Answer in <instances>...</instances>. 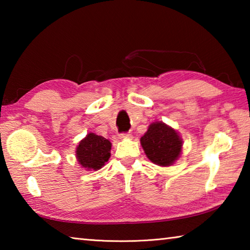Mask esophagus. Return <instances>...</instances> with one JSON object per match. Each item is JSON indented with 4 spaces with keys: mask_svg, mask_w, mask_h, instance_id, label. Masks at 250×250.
<instances>
[{
    "mask_svg": "<svg viewBox=\"0 0 250 250\" xmlns=\"http://www.w3.org/2000/svg\"><path fill=\"white\" fill-rule=\"evenodd\" d=\"M130 137H131L130 133H120L119 134L120 139H125V138H130Z\"/></svg>",
    "mask_w": 250,
    "mask_h": 250,
    "instance_id": "obj_1",
    "label": "esophagus"
}]
</instances>
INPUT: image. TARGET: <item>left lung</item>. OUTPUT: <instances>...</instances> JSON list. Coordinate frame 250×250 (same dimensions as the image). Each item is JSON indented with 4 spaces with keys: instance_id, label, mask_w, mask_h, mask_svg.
<instances>
[{
    "instance_id": "8db88e82",
    "label": "left lung",
    "mask_w": 250,
    "mask_h": 250,
    "mask_svg": "<svg viewBox=\"0 0 250 250\" xmlns=\"http://www.w3.org/2000/svg\"><path fill=\"white\" fill-rule=\"evenodd\" d=\"M140 142L147 159L160 167L172 166L179 159L183 145L179 133L161 121L149 125Z\"/></svg>"
}]
</instances>
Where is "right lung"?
Instances as JSON below:
<instances>
[{
  "label": "right lung",
  "mask_w": 250,
  "mask_h": 250,
  "mask_svg": "<svg viewBox=\"0 0 250 250\" xmlns=\"http://www.w3.org/2000/svg\"><path fill=\"white\" fill-rule=\"evenodd\" d=\"M111 142L96 133H88L76 149L78 163L86 170H100L110 158Z\"/></svg>",
  "instance_id": "add662e5"
}]
</instances>
